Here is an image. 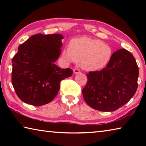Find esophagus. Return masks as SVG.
I'll return each instance as SVG.
<instances>
[{
    "mask_svg": "<svg viewBox=\"0 0 146 146\" xmlns=\"http://www.w3.org/2000/svg\"><path fill=\"white\" fill-rule=\"evenodd\" d=\"M80 72V71L78 70V68H74L73 69V73L75 74H77V73H79Z\"/></svg>",
    "mask_w": 146,
    "mask_h": 146,
    "instance_id": "34e87169",
    "label": "esophagus"
}]
</instances>
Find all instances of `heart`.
Segmentation results:
<instances>
[{"mask_svg": "<svg viewBox=\"0 0 146 146\" xmlns=\"http://www.w3.org/2000/svg\"><path fill=\"white\" fill-rule=\"evenodd\" d=\"M111 49L98 39L81 37L71 41L69 49H64L62 56L80 64L86 70L95 71L105 66L110 60Z\"/></svg>", "mask_w": 146, "mask_h": 146, "instance_id": "heart-1", "label": "heart"}]
</instances>
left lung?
I'll use <instances>...</instances> for the list:
<instances>
[{"mask_svg": "<svg viewBox=\"0 0 146 146\" xmlns=\"http://www.w3.org/2000/svg\"><path fill=\"white\" fill-rule=\"evenodd\" d=\"M86 75L84 99L91 108L101 111H113L125 105L138 88V65L125 49L115 51L106 68Z\"/></svg>", "mask_w": 146, "mask_h": 146, "instance_id": "obj_1", "label": "left lung"}]
</instances>
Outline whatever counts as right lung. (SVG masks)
<instances>
[{"label":"right lung","mask_w":146,"mask_h":146,"mask_svg":"<svg viewBox=\"0 0 146 146\" xmlns=\"http://www.w3.org/2000/svg\"><path fill=\"white\" fill-rule=\"evenodd\" d=\"M62 38L60 34L38 33L19 46L12 59L11 82L24 102L34 106L49 103L57 95L61 80L72 75V70L54 64L60 55Z\"/></svg>","instance_id":"add662e5"}]
</instances>
